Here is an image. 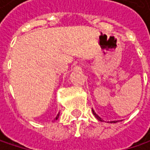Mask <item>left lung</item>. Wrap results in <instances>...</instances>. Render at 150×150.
Returning a JSON list of instances; mask_svg holds the SVG:
<instances>
[{
  "label": "left lung",
  "mask_w": 150,
  "mask_h": 150,
  "mask_svg": "<svg viewBox=\"0 0 150 150\" xmlns=\"http://www.w3.org/2000/svg\"><path fill=\"white\" fill-rule=\"evenodd\" d=\"M93 115H94V116H95L96 118H98V120H101V118H100V117H99V116H98V115H97V113H96V112H94V111H93ZM111 123H117V121H112V122H111Z\"/></svg>",
  "instance_id": "left-lung-1"
}]
</instances>
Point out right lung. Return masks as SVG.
I'll use <instances>...</instances> for the list:
<instances>
[{"mask_svg":"<svg viewBox=\"0 0 150 150\" xmlns=\"http://www.w3.org/2000/svg\"><path fill=\"white\" fill-rule=\"evenodd\" d=\"M59 118V113H58V114L57 115V117H56V118H55V119L57 120V118Z\"/></svg>","mask_w":150,"mask_h":150,"instance_id":"add662e5","label":"right lung"}]
</instances>
